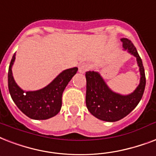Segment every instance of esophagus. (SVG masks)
<instances>
[{"label": "esophagus", "instance_id": "1", "mask_svg": "<svg viewBox=\"0 0 156 156\" xmlns=\"http://www.w3.org/2000/svg\"><path fill=\"white\" fill-rule=\"evenodd\" d=\"M78 69H79V72L80 73H84V72L88 71L89 69V66L86 63H81L78 66Z\"/></svg>", "mask_w": 156, "mask_h": 156}]
</instances>
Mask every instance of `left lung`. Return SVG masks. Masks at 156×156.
Wrapping results in <instances>:
<instances>
[{
  "instance_id": "8db88e82",
  "label": "left lung",
  "mask_w": 156,
  "mask_h": 156,
  "mask_svg": "<svg viewBox=\"0 0 156 156\" xmlns=\"http://www.w3.org/2000/svg\"><path fill=\"white\" fill-rule=\"evenodd\" d=\"M121 41L124 49H128L130 54L137 58L139 67L140 84L133 93L126 96L115 94L108 88L98 72H85L86 107L93 115L104 121H118L129 114L142 99L146 86L144 67L137 49L127 38H123Z\"/></svg>"
}]
</instances>
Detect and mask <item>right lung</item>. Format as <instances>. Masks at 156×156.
I'll list each match as a JSON object with an SVG mask.
<instances>
[{
	"label": "right lung",
	"instance_id": "add662e5",
	"mask_svg": "<svg viewBox=\"0 0 156 156\" xmlns=\"http://www.w3.org/2000/svg\"><path fill=\"white\" fill-rule=\"evenodd\" d=\"M14 60L15 54L9 67L8 87L12 99L19 109L33 119H47L56 115L61 110L62 93L78 68L65 70L50 84L40 90L24 92L17 85L12 75L11 68Z\"/></svg>",
	"mask_w": 156,
	"mask_h": 156
}]
</instances>
